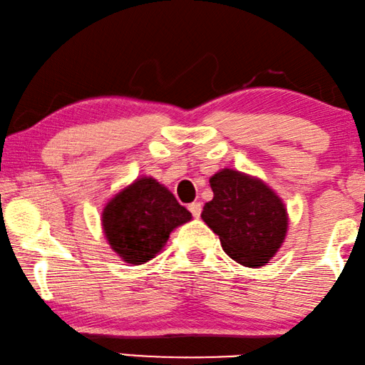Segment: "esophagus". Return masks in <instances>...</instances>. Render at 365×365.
Returning <instances> with one entry per match:
<instances>
[{
    "mask_svg": "<svg viewBox=\"0 0 365 365\" xmlns=\"http://www.w3.org/2000/svg\"><path fill=\"white\" fill-rule=\"evenodd\" d=\"M188 210H190V213H192L195 218H198L200 215H202V203H200V202L190 203L188 205Z\"/></svg>",
    "mask_w": 365,
    "mask_h": 365,
    "instance_id": "34e87169",
    "label": "esophagus"
}]
</instances>
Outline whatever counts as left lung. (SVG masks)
<instances>
[{
    "mask_svg": "<svg viewBox=\"0 0 365 365\" xmlns=\"http://www.w3.org/2000/svg\"><path fill=\"white\" fill-rule=\"evenodd\" d=\"M213 200L205 203L203 222L220 236L236 263L264 266L281 248L287 232V212L278 195L259 178L223 168L210 178Z\"/></svg>",
    "mask_w": 365,
    "mask_h": 365,
    "instance_id": "obj_1",
    "label": "left lung"
}]
</instances>
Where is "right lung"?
<instances>
[{"instance_id": "obj_1", "label": "right lung", "mask_w": 365, "mask_h": 365, "mask_svg": "<svg viewBox=\"0 0 365 365\" xmlns=\"http://www.w3.org/2000/svg\"><path fill=\"white\" fill-rule=\"evenodd\" d=\"M192 220L170 190L152 177L137 178L120 190L102 212V228L110 248L125 263L143 264L165 246L168 236Z\"/></svg>"}]
</instances>
